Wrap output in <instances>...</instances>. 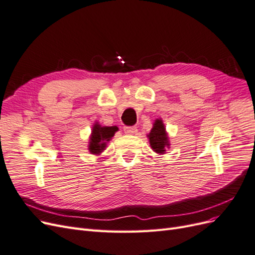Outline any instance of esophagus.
Instances as JSON below:
<instances>
[{
	"label": "esophagus",
	"mask_w": 255,
	"mask_h": 255,
	"mask_svg": "<svg viewBox=\"0 0 255 255\" xmlns=\"http://www.w3.org/2000/svg\"><path fill=\"white\" fill-rule=\"evenodd\" d=\"M123 130L127 134H136L137 133V128L136 127H125L123 128Z\"/></svg>",
	"instance_id": "esophagus-1"
}]
</instances>
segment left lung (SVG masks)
Wrapping results in <instances>:
<instances>
[{"label":"left lung","mask_w":255,"mask_h":255,"mask_svg":"<svg viewBox=\"0 0 255 255\" xmlns=\"http://www.w3.org/2000/svg\"><path fill=\"white\" fill-rule=\"evenodd\" d=\"M152 150L163 155L166 153V149L170 148V141H169V136L166 130V127L164 121L161 118H157L154 120L153 127L149 134H146Z\"/></svg>","instance_id":"obj_1"}]
</instances>
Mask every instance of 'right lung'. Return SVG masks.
I'll return each instance as SVG.
<instances>
[{
  "label": "right lung",
  "mask_w": 255,
  "mask_h": 255,
  "mask_svg": "<svg viewBox=\"0 0 255 255\" xmlns=\"http://www.w3.org/2000/svg\"><path fill=\"white\" fill-rule=\"evenodd\" d=\"M119 128L117 127H106L101 126L98 121H96L92 126L91 133L88 141V151L92 155L99 156L107 146L112 138L115 136V133Z\"/></svg>",
  "instance_id": "1"
}]
</instances>
